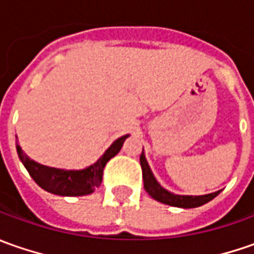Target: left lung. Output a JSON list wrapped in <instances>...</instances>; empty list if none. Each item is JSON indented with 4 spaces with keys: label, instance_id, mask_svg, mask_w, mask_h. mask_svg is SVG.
<instances>
[{
    "label": "left lung",
    "instance_id": "left-lung-1",
    "mask_svg": "<svg viewBox=\"0 0 254 254\" xmlns=\"http://www.w3.org/2000/svg\"><path fill=\"white\" fill-rule=\"evenodd\" d=\"M140 166H142V176H143V184L146 192L154 198L156 201L167 204L171 206H179V208H197L209 202L211 199H214L221 191L216 192H211L206 195H177L173 194L170 191L164 190V188L157 183V180L154 179L153 173L150 170L149 164L146 162L144 153L142 152L140 154Z\"/></svg>",
    "mask_w": 254,
    "mask_h": 254
}]
</instances>
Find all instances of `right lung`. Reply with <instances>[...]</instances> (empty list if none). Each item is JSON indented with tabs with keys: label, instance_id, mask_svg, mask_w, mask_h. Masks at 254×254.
I'll use <instances>...</instances> for the list:
<instances>
[{
	"label": "right lung",
	"instance_id": "add662e5",
	"mask_svg": "<svg viewBox=\"0 0 254 254\" xmlns=\"http://www.w3.org/2000/svg\"><path fill=\"white\" fill-rule=\"evenodd\" d=\"M127 136L129 135L121 136L119 139H117L97 162L83 170L55 169L33 162L23 153L21 146L18 144V140H16V152L32 179L45 191L62 197H80V195H88L95 191V188L100 187L105 164L121 150Z\"/></svg>",
	"mask_w": 254,
	"mask_h": 254
}]
</instances>
